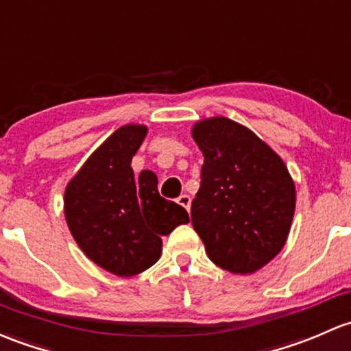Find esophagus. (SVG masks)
I'll return each mask as SVG.
<instances>
[{
    "instance_id": "1",
    "label": "esophagus",
    "mask_w": 351,
    "mask_h": 351,
    "mask_svg": "<svg viewBox=\"0 0 351 351\" xmlns=\"http://www.w3.org/2000/svg\"><path fill=\"white\" fill-rule=\"evenodd\" d=\"M178 204L183 206V208L190 210V204H191V198L188 195H180L178 197Z\"/></svg>"
}]
</instances>
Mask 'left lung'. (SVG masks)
Listing matches in <instances>:
<instances>
[{
	"instance_id": "8db88e82",
	"label": "left lung",
	"mask_w": 351,
	"mask_h": 351,
	"mask_svg": "<svg viewBox=\"0 0 351 351\" xmlns=\"http://www.w3.org/2000/svg\"><path fill=\"white\" fill-rule=\"evenodd\" d=\"M204 153L191 223L208 259L234 274H250L274 259L289 235L296 188L286 165L250 129L227 117L191 129Z\"/></svg>"
}]
</instances>
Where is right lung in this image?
I'll use <instances>...</instances> for the list:
<instances>
[{
	"label": "right lung",
	"mask_w": 351,
	"mask_h": 351,
	"mask_svg": "<svg viewBox=\"0 0 351 351\" xmlns=\"http://www.w3.org/2000/svg\"><path fill=\"white\" fill-rule=\"evenodd\" d=\"M147 128H119L88 156L65 188L70 234L92 263L121 278L146 271L161 256V237L188 223L186 210L158 193V178L134 176L131 160Z\"/></svg>",
	"instance_id": "1"
}]
</instances>
